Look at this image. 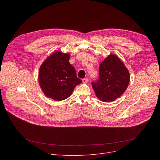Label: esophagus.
<instances>
[{"label": "esophagus", "instance_id": "1", "mask_svg": "<svg viewBox=\"0 0 160 160\" xmlns=\"http://www.w3.org/2000/svg\"><path fill=\"white\" fill-rule=\"evenodd\" d=\"M82 82H83V83H87V82H88V78H83V79H82Z\"/></svg>", "mask_w": 160, "mask_h": 160}]
</instances>
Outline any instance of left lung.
I'll return each mask as SVG.
<instances>
[{"label":"left lung","mask_w":160,"mask_h":160,"mask_svg":"<svg viewBox=\"0 0 160 160\" xmlns=\"http://www.w3.org/2000/svg\"><path fill=\"white\" fill-rule=\"evenodd\" d=\"M130 74L120 59L108 56L99 67V77L92 82L95 94L102 102H112L121 97L128 88Z\"/></svg>","instance_id":"1"}]
</instances>
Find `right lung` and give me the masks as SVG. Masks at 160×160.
Instances as JSON below:
<instances>
[{
    "label": "right lung",
    "instance_id": "1",
    "mask_svg": "<svg viewBox=\"0 0 160 160\" xmlns=\"http://www.w3.org/2000/svg\"><path fill=\"white\" fill-rule=\"evenodd\" d=\"M69 55L56 52L47 58L39 69V82L45 95L56 101L68 98L82 83L70 64Z\"/></svg>",
    "mask_w": 160,
    "mask_h": 160
}]
</instances>
